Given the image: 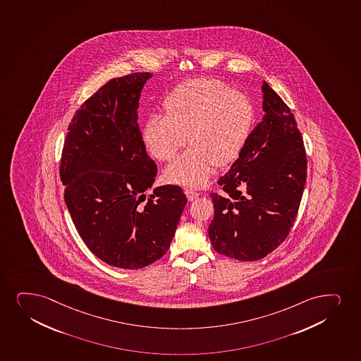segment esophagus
Instances as JSON below:
<instances>
[{"mask_svg":"<svg viewBox=\"0 0 361 361\" xmlns=\"http://www.w3.org/2000/svg\"><path fill=\"white\" fill-rule=\"evenodd\" d=\"M185 193H186L187 200H190V202L196 200L197 197H198V195H200L198 192L193 191V190H190V188H186Z\"/></svg>","mask_w":361,"mask_h":361,"instance_id":"34e87169","label":"esophagus"}]
</instances>
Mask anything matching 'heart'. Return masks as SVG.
I'll use <instances>...</instances> for the list:
<instances>
[{
  "mask_svg": "<svg viewBox=\"0 0 361 361\" xmlns=\"http://www.w3.org/2000/svg\"><path fill=\"white\" fill-rule=\"evenodd\" d=\"M164 116H151L142 128L145 147L159 161H171L190 143L183 156L164 171L168 183L203 186L214 164L233 161L245 146L253 123L247 96L223 81L198 78L178 85L163 102Z\"/></svg>",
  "mask_w": 361,
  "mask_h": 361,
  "instance_id": "1",
  "label": "heart"
}]
</instances>
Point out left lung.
I'll return each instance as SVG.
<instances>
[{"instance_id":"left-lung-1","label":"left lung","mask_w":361,"mask_h":361,"mask_svg":"<svg viewBox=\"0 0 361 361\" xmlns=\"http://www.w3.org/2000/svg\"><path fill=\"white\" fill-rule=\"evenodd\" d=\"M265 114L210 193L214 250L240 262L267 257L290 235L307 183V153L290 107L264 81Z\"/></svg>"}]
</instances>
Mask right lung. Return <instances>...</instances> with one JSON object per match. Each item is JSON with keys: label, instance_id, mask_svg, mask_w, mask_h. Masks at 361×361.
Wrapping results in <instances>:
<instances>
[{"label": "right lung", "instance_id": "1", "mask_svg": "<svg viewBox=\"0 0 361 361\" xmlns=\"http://www.w3.org/2000/svg\"><path fill=\"white\" fill-rule=\"evenodd\" d=\"M151 73L111 79L75 111L59 175L81 238L111 267L141 269L169 250L187 203L181 187H152L157 164L137 124L138 99Z\"/></svg>", "mask_w": 361, "mask_h": 361}]
</instances>
